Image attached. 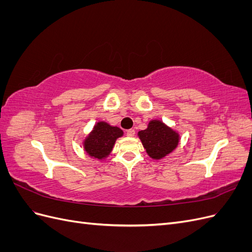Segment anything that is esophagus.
Masks as SVG:
<instances>
[{
    "label": "esophagus",
    "mask_w": 252,
    "mask_h": 252,
    "mask_svg": "<svg viewBox=\"0 0 252 252\" xmlns=\"http://www.w3.org/2000/svg\"><path fill=\"white\" fill-rule=\"evenodd\" d=\"M126 134L128 135V136H134V134H135V130L134 129H129V130H127V132H126Z\"/></svg>",
    "instance_id": "1"
}]
</instances>
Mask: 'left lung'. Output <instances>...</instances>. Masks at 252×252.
I'll list each match as a JSON object with an SVG mask.
<instances>
[{
  "instance_id": "1",
  "label": "left lung",
  "mask_w": 252,
  "mask_h": 252,
  "mask_svg": "<svg viewBox=\"0 0 252 252\" xmlns=\"http://www.w3.org/2000/svg\"><path fill=\"white\" fill-rule=\"evenodd\" d=\"M138 135L147 155L154 159H162L171 154L181 140L180 133L161 120H151Z\"/></svg>"
}]
</instances>
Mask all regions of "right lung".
I'll use <instances>...</instances> for the list:
<instances>
[{"label":"right lung","mask_w":252,"mask_h":252,"mask_svg":"<svg viewBox=\"0 0 252 252\" xmlns=\"http://www.w3.org/2000/svg\"><path fill=\"white\" fill-rule=\"evenodd\" d=\"M123 134L124 131L121 128L112 126L107 122L98 121L84 139L83 148L90 158L102 161L109 157L114 144Z\"/></svg>","instance_id":"obj_1"}]
</instances>
